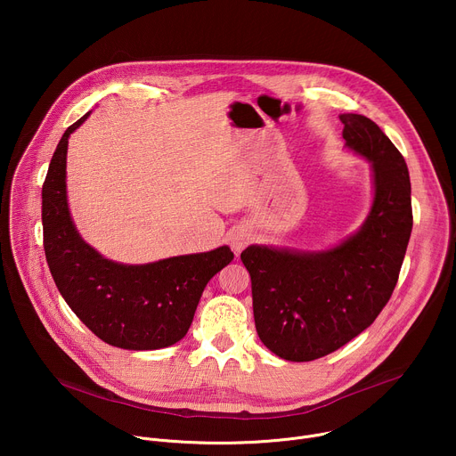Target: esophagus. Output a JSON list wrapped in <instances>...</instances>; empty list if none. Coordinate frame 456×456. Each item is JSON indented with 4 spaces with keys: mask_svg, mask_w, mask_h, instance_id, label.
<instances>
[{
    "mask_svg": "<svg viewBox=\"0 0 456 456\" xmlns=\"http://www.w3.org/2000/svg\"><path fill=\"white\" fill-rule=\"evenodd\" d=\"M248 240H250V234L247 231H238L232 234L231 238V247L236 250V252H241L247 245H248Z\"/></svg>",
    "mask_w": 456,
    "mask_h": 456,
    "instance_id": "obj_1",
    "label": "esophagus"
}]
</instances>
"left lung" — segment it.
<instances>
[{
  "label": "left lung",
  "instance_id": "8db88e82",
  "mask_svg": "<svg viewBox=\"0 0 456 456\" xmlns=\"http://www.w3.org/2000/svg\"><path fill=\"white\" fill-rule=\"evenodd\" d=\"M345 148L370 162L373 200L362 225L324 250L248 245L256 332L294 362L329 355L366 330L392 297L411 236L404 157L364 115L343 113Z\"/></svg>",
  "mask_w": 456,
  "mask_h": 456
}]
</instances>
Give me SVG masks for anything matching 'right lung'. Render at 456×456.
Instances as JSON below:
<instances>
[{"label":"right lung","mask_w":456,"mask_h":456,"mask_svg":"<svg viewBox=\"0 0 456 456\" xmlns=\"http://www.w3.org/2000/svg\"><path fill=\"white\" fill-rule=\"evenodd\" d=\"M61 137L43 183V241L52 278L74 314L104 343L124 350H159L189 330L209 280L232 262L227 245L208 252L127 265L104 257L79 234L69 208V139Z\"/></svg>","instance_id":"obj_1"}]
</instances>
